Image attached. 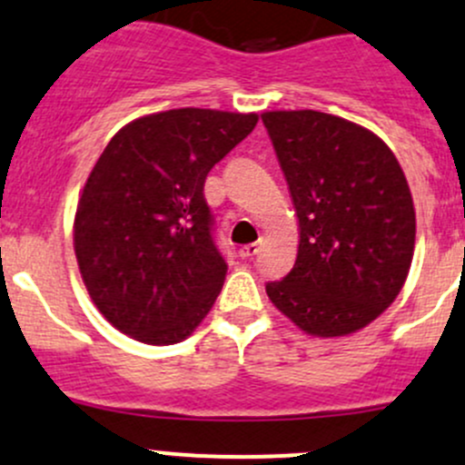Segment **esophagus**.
Segmentation results:
<instances>
[{"mask_svg": "<svg viewBox=\"0 0 465 465\" xmlns=\"http://www.w3.org/2000/svg\"><path fill=\"white\" fill-rule=\"evenodd\" d=\"M257 252H260V243H246V246L239 248V257L242 260H252Z\"/></svg>", "mask_w": 465, "mask_h": 465, "instance_id": "esophagus-1", "label": "esophagus"}]
</instances>
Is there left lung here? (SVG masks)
<instances>
[{"instance_id":"left-lung-1","label":"left lung","mask_w":465,"mask_h":465,"mask_svg":"<svg viewBox=\"0 0 465 465\" xmlns=\"http://www.w3.org/2000/svg\"><path fill=\"white\" fill-rule=\"evenodd\" d=\"M298 214V257L268 282L271 302L304 333L338 338L396 300L414 257L416 214L394 152L331 114L264 112Z\"/></svg>"}]
</instances>
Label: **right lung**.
Returning <instances> with one entry per match:
<instances>
[{
	"label": "right lung",
	"instance_id": "1",
	"mask_svg": "<svg viewBox=\"0 0 465 465\" xmlns=\"http://www.w3.org/2000/svg\"><path fill=\"white\" fill-rule=\"evenodd\" d=\"M257 114L170 109L125 125L95 161L74 222L80 275L100 313L145 344L181 342L226 280L203 183Z\"/></svg>",
	"mask_w": 465,
	"mask_h": 465
}]
</instances>
